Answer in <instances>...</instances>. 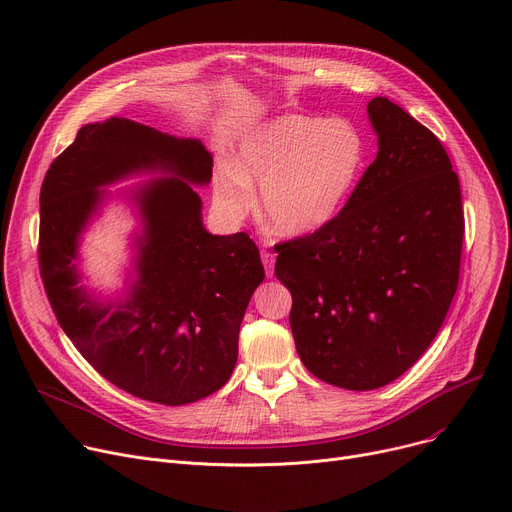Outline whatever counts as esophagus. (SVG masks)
<instances>
[{
  "label": "esophagus",
  "instance_id": "34e87169",
  "mask_svg": "<svg viewBox=\"0 0 512 512\" xmlns=\"http://www.w3.org/2000/svg\"><path fill=\"white\" fill-rule=\"evenodd\" d=\"M261 261H263V265H265V274L272 278V276H274V263H276V255H274L272 251L263 249V251H261Z\"/></svg>",
  "mask_w": 512,
  "mask_h": 512
}]
</instances>
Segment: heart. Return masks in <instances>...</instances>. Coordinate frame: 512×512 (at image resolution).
Wrapping results in <instances>:
<instances>
[{
  "label": "heart",
  "instance_id": "b5f03b06",
  "mask_svg": "<svg viewBox=\"0 0 512 512\" xmlns=\"http://www.w3.org/2000/svg\"><path fill=\"white\" fill-rule=\"evenodd\" d=\"M367 155L363 132L344 118L321 120L286 114L242 137L232 164L213 176V201L230 220H240L261 182L259 207L272 230L311 234L334 220L357 184Z\"/></svg>",
  "mask_w": 512,
  "mask_h": 512
}]
</instances>
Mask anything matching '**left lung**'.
I'll list each match as a JSON object with an SVG mask.
<instances>
[{
  "label": "left lung",
  "instance_id": "1",
  "mask_svg": "<svg viewBox=\"0 0 512 512\" xmlns=\"http://www.w3.org/2000/svg\"><path fill=\"white\" fill-rule=\"evenodd\" d=\"M367 114L378 155L332 222L276 245L290 328L326 384L375 390L432 344L459 286L465 215L436 134L388 97Z\"/></svg>",
  "mask_w": 512,
  "mask_h": 512
}]
</instances>
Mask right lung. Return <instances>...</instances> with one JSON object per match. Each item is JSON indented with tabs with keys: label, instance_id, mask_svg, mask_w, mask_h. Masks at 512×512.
<instances>
[{
	"label": "right lung",
	"instance_id": "1",
	"mask_svg": "<svg viewBox=\"0 0 512 512\" xmlns=\"http://www.w3.org/2000/svg\"><path fill=\"white\" fill-rule=\"evenodd\" d=\"M164 171L135 196L144 218L138 282L114 306L93 302L73 259L98 188L134 171ZM211 180V155L126 118L78 130L41 184L39 270L58 324L93 369L120 390L178 407L220 390L238 357V330L265 272L245 232L203 228L191 184Z\"/></svg>",
	"mask_w": 512,
	"mask_h": 512
}]
</instances>
